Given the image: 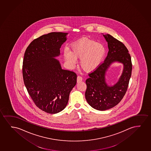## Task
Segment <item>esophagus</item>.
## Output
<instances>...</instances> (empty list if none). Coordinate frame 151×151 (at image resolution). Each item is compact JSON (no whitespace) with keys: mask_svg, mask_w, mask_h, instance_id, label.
<instances>
[{"mask_svg":"<svg viewBox=\"0 0 151 151\" xmlns=\"http://www.w3.org/2000/svg\"><path fill=\"white\" fill-rule=\"evenodd\" d=\"M82 78L81 76H78L77 77V83H80L82 81Z\"/></svg>","mask_w":151,"mask_h":151,"instance_id":"1","label":"esophagus"}]
</instances>
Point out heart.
I'll use <instances>...</instances> for the list:
<instances>
[{
  "mask_svg": "<svg viewBox=\"0 0 151 151\" xmlns=\"http://www.w3.org/2000/svg\"><path fill=\"white\" fill-rule=\"evenodd\" d=\"M70 52L65 51L64 57L70 66H74L76 58L80 60V66L84 71L93 72L101 64L106 54L103 45L88 39H80L70 45Z\"/></svg>",
  "mask_w": 151,
  "mask_h": 151,
  "instance_id": "obj_1",
  "label": "heart"
}]
</instances>
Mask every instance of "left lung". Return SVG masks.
I'll use <instances>...</instances> for the list:
<instances>
[{
	"instance_id": "1",
	"label": "left lung",
	"mask_w": 151,
	"mask_h": 151,
	"mask_svg": "<svg viewBox=\"0 0 151 151\" xmlns=\"http://www.w3.org/2000/svg\"><path fill=\"white\" fill-rule=\"evenodd\" d=\"M104 36L108 42V55L96 70L88 74L85 93L88 104L100 111L112 108L121 101L127 91L132 71L131 56L125 45L110 35ZM115 61L124 64V70L118 82L109 86L105 82V72L110 64Z\"/></svg>"
}]
</instances>
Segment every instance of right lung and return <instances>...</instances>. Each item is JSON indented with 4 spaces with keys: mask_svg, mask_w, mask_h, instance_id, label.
Masks as SVG:
<instances>
[{
    "mask_svg": "<svg viewBox=\"0 0 151 151\" xmlns=\"http://www.w3.org/2000/svg\"><path fill=\"white\" fill-rule=\"evenodd\" d=\"M68 33L53 32L35 39L26 50L23 62L24 82L36 106L50 114L66 108L77 76L63 69L55 58Z\"/></svg>",
    "mask_w": 151,
    "mask_h": 151,
    "instance_id": "obj_1",
    "label": "right lung"
}]
</instances>
